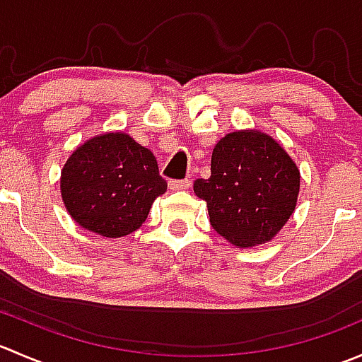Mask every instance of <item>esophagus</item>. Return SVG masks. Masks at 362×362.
I'll return each instance as SVG.
<instances>
[{"label": "esophagus", "mask_w": 362, "mask_h": 362, "mask_svg": "<svg viewBox=\"0 0 362 362\" xmlns=\"http://www.w3.org/2000/svg\"><path fill=\"white\" fill-rule=\"evenodd\" d=\"M168 185H170L171 191H187V189L191 187V182L189 180H171Z\"/></svg>", "instance_id": "1"}]
</instances>
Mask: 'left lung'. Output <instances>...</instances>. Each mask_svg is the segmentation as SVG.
I'll return each mask as SVG.
<instances>
[{"label":"left lung","mask_w":362,"mask_h":362,"mask_svg":"<svg viewBox=\"0 0 362 362\" xmlns=\"http://www.w3.org/2000/svg\"><path fill=\"white\" fill-rule=\"evenodd\" d=\"M210 178L194 182L210 224L238 249L275 238L294 214L299 168L273 136L257 129L228 133L211 152Z\"/></svg>","instance_id":"obj_1"}]
</instances>
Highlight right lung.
<instances>
[{"label": "right lung", "instance_id": "right-lung-1", "mask_svg": "<svg viewBox=\"0 0 362 362\" xmlns=\"http://www.w3.org/2000/svg\"><path fill=\"white\" fill-rule=\"evenodd\" d=\"M166 189L154 154L120 131L83 141L61 170L68 214L80 228L105 238L136 231Z\"/></svg>", "mask_w": 362, "mask_h": 362}]
</instances>
